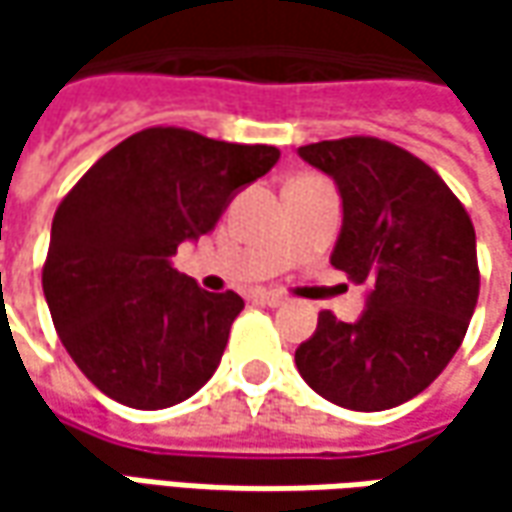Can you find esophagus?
<instances>
[{
    "instance_id": "1",
    "label": "esophagus",
    "mask_w": 512,
    "mask_h": 512,
    "mask_svg": "<svg viewBox=\"0 0 512 512\" xmlns=\"http://www.w3.org/2000/svg\"><path fill=\"white\" fill-rule=\"evenodd\" d=\"M256 299L267 307H279L285 305V296H279V293H256Z\"/></svg>"
}]
</instances>
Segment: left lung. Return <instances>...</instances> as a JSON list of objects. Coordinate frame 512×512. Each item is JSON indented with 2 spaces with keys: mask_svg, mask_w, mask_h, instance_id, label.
<instances>
[{
  "mask_svg": "<svg viewBox=\"0 0 512 512\" xmlns=\"http://www.w3.org/2000/svg\"><path fill=\"white\" fill-rule=\"evenodd\" d=\"M342 196L330 265L367 285L356 322L319 313L296 367L347 410H390L419 396L459 350L479 299L476 230L442 176L373 136L299 148Z\"/></svg>",
  "mask_w": 512,
  "mask_h": 512,
  "instance_id": "left-lung-1",
  "label": "left lung"
}]
</instances>
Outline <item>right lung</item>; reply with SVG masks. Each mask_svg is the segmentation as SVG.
<instances>
[{"label":"right lung","mask_w":512,"mask_h":512,"mask_svg":"<svg viewBox=\"0 0 512 512\" xmlns=\"http://www.w3.org/2000/svg\"><path fill=\"white\" fill-rule=\"evenodd\" d=\"M276 162L270 145L148 128L108 150L62 199L42 290L70 359L105 396L162 410L216 373L245 302L202 290L170 256L210 233Z\"/></svg>","instance_id":"add662e5"}]
</instances>
